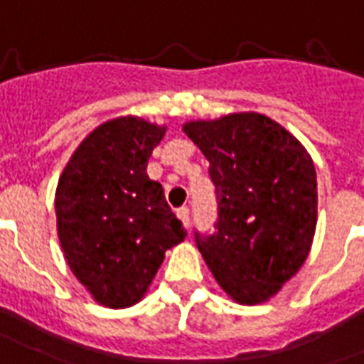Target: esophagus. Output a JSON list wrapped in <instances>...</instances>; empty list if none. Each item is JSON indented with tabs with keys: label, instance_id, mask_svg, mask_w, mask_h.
I'll use <instances>...</instances> for the list:
<instances>
[{
	"label": "esophagus",
	"instance_id": "esophagus-1",
	"mask_svg": "<svg viewBox=\"0 0 364 364\" xmlns=\"http://www.w3.org/2000/svg\"><path fill=\"white\" fill-rule=\"evenodd\" d=\"M177 216L185 223V228H189L191 225V216H189V208L187 206H181V208H177Z\"/></svg>",
	"mask_w": 364,
	"mask_h": 364
}]
</instances>
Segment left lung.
<instances>
[{"instance_id":"left-lung-1","label":"left lung","mask_w":364,"mask_h":364,"mask_svg":"<svg viewBox=\"0 0 364 364\" xmlns=\"http://www.w3.org/2000/svg\"><path fill=\"white\" fill-rule=\"evenodd\" d=\"M183 131L210 161L218 218L195 231L206 264L231 297L264 303L306 260L316 230V169L301 142L260 114L191 121Z\"/></svg>"}]
</instances>
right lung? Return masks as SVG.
<instances>
[{
  "label": "right lung",
  "mask_w": 364,
  "mask_h": 364,
  "mask_svg": "<svg viewBox=\"0 0 364 364\" xmlns=\"http://www.w3.org/2000/svg\"><path fill=\"white\" fill-rule=\"evenodd\" d=\"M164 133L139 117L107 121L80 142L59 177L55 214L67 264L112 309L141 301L166 250L187 237L146 173Z\"/></svg>",
  "instance_id": "1"
}]
</instances>
